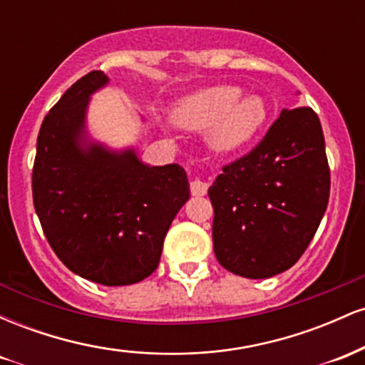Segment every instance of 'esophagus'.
Masks as SVG:
<instances>
[{"instance_id":"esophagus-1","label":"esophagus","mask_w":365,"mask_h":365,"mask_svg":"<svg viewBox=\"0 0 365 365\" xmlns=\"http://www.w3.org/2000/svg\"><path fill=\"white\" fill-rule=\"evenodd\" d=\"M207 183L204 182V180H199V178H194L190 182V192L192 195H206L207 192Z\"/></svg>"}]
</instances>
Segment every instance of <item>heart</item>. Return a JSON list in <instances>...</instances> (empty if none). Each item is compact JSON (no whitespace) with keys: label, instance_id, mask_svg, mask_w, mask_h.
<instances>
[{"label":"heart","instance_id":"obj_1","mask_svg":"<svg viewBox=\"0 0 365 365\" xmlns=\"http://www.w3.org/2000/svg\"><path fill=\"white\" fill-rule=\"evenodd\" d=\"M170 118L180 128H207L211 148L230 154L244 149L261 133L269 108L262 96L242 94L240 87L217 83L180 99Z\"/></svg>","mask_w":365,"mask_h":365}]
</instances>
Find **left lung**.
I'll return each mask as SVG.
<instances>
[{
	"instance_id": "left-lung-1",
	"label": "left lung",
	"mask_w": 365,
	"mask_h": 365,
	"mask_svg": "<svg viewBox=\"0 0 365 365\" xmlns=\"http://www.w3.org/2000/svg\"><path fill=\"white\" fill-rule=\"evenodd\" d=\"M207 194L215 254L225 269L250 279L290 269L316 235L329 199L316 113L283 110L261 144L225 166Z\"/></svg>"
}]
</instances>
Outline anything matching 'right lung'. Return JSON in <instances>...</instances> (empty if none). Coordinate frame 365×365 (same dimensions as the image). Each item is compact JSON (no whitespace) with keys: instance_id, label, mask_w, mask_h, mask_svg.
<instances>
[{"instance_id":"add662e5","label":"right lung","mask_w":365,"mask_h":365,"mask_svg":"<svg viewBox=\"0 0 365 365\" xmlns=\"http://www.w3.org/2000/svg\"><path fill=\"white\" fill-rule=\"evenodd\" d=\"M104 72L83 75L51 108L37 137L32 197L60 261L106 287L154 273L171 221L190 197L185 170L149 166L133 148L111 149L87 130Z\"/></svg>"}]
</instances>
